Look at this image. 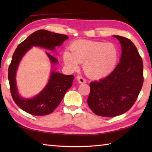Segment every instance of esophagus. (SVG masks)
<instances>
[{
    "label": "esophagus",
    "instance_id": "34e87169",
    "mask_svg": "<svg viewBox=\"0 0 152 152\" xmlns=\"http://www.w3.org/2000/svg\"><path fill=\"white\" fill-rule=\"evenodd\" d=\"M77 80L80 83H84L86 82V80L85 78H83L82 76H77Z\"/></svg>",
    "mask_w": 152,
    "mask_h": 152
}]
</instances>
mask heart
Wrapping results in <instances>:
<instances>
[{"label": "heart", "mask_w": 152, "mask_h": 152, "mask_svg": "<svg viewBox=\"0 0 152 152\" xmlns=\"http://www.w3.org/2000/svg\"><path fill=\"white\" fill-rule=\"evenodd\" d=\"M71 53H63V61L70 69H78V63L83 64V70L89 77L94 79L104 78L116 66L119 51L114 43L102 41L79 40L70 47Z\"/></svg>", "instance_id": "heart-1"}]
</instances>
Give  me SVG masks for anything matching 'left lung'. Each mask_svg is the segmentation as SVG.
Instances as JSON below:
<instances>
[{
  "mask_svg": "<svg viewBox=\"0 0 152 152\" xmlns=\"http://www.w3.org/2000/svg\"><path fill=\"white\" fill-rule=\"evenodd\" d=\"M120 42V62L106 78L91 82L87 100L92 112L102 117H115L127 112L139 95L144 82L143 62L129 38L114 35Z\"/></svg>",
  "mask_w": 152,
  "mask_h": 152,
  "instance_id": "obj_1",
  "label": "left lung"
}]
</instances>
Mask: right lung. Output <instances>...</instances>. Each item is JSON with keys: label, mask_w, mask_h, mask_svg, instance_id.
Returning <instances> with one entry per match:
<instances>
[{"label": "right lung", "mask_w": 152, "mask_h": 152, "mask_svg": "<svg viewBox=\"0 0 152 152\" xmlns=\"http://www.w3.org/2000/svg\"><path fill=\"white\" fill-rule=\"evenodd\" d=\"M68 38L69 37L65 34L46 30H38L32 33L15 49L8 68V80L13 100L23 110L34 115H46L52 113L60 104L67 90L71 88L74 76L53 71L49 82L39 94L33 99H23L18 94L15 82V72L22 57L32 46H39L53 50ZM46 53L51 63L58 62L56 58Z\"/></svg>", "instance_id": "1"}]
</instances>
